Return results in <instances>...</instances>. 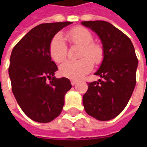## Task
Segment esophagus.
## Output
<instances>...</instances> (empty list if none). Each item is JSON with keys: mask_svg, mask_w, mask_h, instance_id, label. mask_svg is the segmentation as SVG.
I'll use <instances>...</instances> for the list:
<instances>
[{"mask_svg": "<svg viewBox=\"0 0 147 147\" xmlns=\"http://www.w3.org/2000/svg\"><path fill=\"white\" fill-rule=\"evenodd\" d=\"M77 82H78V81H76V80H71V84L72 86H74V85H76V84Z\"/></svg>", "mask_w": 147, "mask_h": 147, "instance_id": "esophagus-1", "label": "esophagus"}]
</instances>
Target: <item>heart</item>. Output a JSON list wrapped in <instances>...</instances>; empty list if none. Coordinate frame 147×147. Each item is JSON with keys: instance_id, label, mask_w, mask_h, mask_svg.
Segmentation results:
<instances>
[{"instance_id": "obj_1", "label": "heart", "mask_w": 147, "mask_h": 147, "mask_svg": "<svg viewBox=\"0 0 147 147\" xmlns=\"http://www.w3.org/2000/svg\"><path fill=\"white\" fill-rule=\"evenodd\" d=\"M71 45L80 47L77 61H66L60 67V73L71 80H79L91 71L93 63L101 64L104 58L102 45L93 42L92 34L84 27H78L71 29L66 34ZM67 48L61 34H56L49 45V54L53 61L61 64L67 57Z\"/></svg>"}]
</instances>
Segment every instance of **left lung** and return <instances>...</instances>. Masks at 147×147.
<instances>
[{"mask_svg": "<svg viewBox=\"0 0 147 147\" xmlns=\"http://www.w3.org/2000/svg\"><path fill=\"white\" fill-rule=\"evenodd\" d=\"M81 24L98 34L104 50V59L95 73L102 80L87 83L83 106L97 120H109L123 110L132 94L138 58L129 38L113 25L102 20Z\"/></svg>", "mask_w": 147, "mask_h": 147, "instance_id": "8db88e82", "label": "left lung"}]
</instances>
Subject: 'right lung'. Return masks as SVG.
I'll return each instance as SVG.
<instances>
[{"label":"right lung","mask_w":147,"mask_h":147,"mask_svg":"<svg viewBox=\"0 0 147 147\" xmlns=\"http://www.w3.org/2000/svg\"><path fill=\"white\" fill-rule=\"evenodd\" d=\"M71 24H39L11 52L8 73L12 93L24 113L38 123L50 122L61 114L64 95L71 88L68 79L53 76L57 67L49 54L53 38Z\"/></svg>","instance_id":"add662e5"}]
</instances>
